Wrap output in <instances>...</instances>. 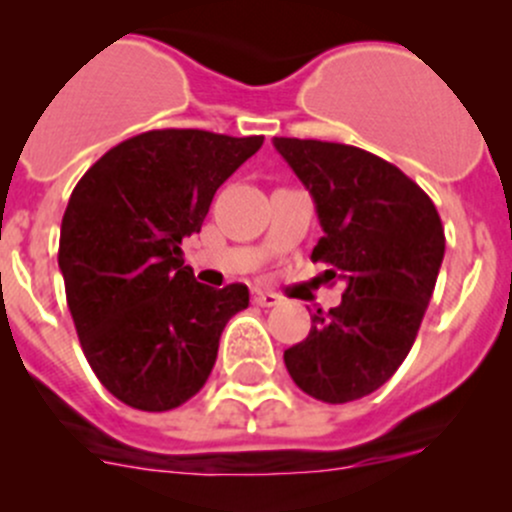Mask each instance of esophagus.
Returning <instances> with one entry per match:
<instances>
[{
	"instance_id": "esophagus-1",
	"label": "esophagus",
	"mask_w": 512,
	"mask_h": 512,
	"mask_svg": "<svg viewBox=\"0 0 512 512\" xmlns=\"http://www.w3.org/2000/svg\"><path fill=\"white\" fill-rule=\"evenodd\" d=\"M252 302L260 304V307H277L282 299H280V294H275V292H262V289H252Z\"/></svg>"
}]
</instances>
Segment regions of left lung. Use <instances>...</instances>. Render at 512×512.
<instances>
[{"mask_svg": "<svg viewBox=\"0 0 512 512\" xmlns=\"http://www.w3.org/2000/svg\"><path fill=\"white\" fill-rule=\"evenodd\" d=\"M272 143L317 205L312 260L347 285L339 307L312 314L285 366L304 394L347 404L384 386L414 347L446 235L431 198L389 160L344 143Z\"/></svg>", "mask_w": 512, "mask_h": 512, "instance_id": "1", "label": "left lung"}]
</instances>
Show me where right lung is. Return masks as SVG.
<instances>
[{"label": "right lung", "mask_w": 512, "mask_h": 512, "mask_svg": "<svg viewBox=\"0 0 512 512\" xmlns=\"http://www.w3.org/2000/svg\"><path fill=\"white\" fill-rule=\"evenodd\" d=\"M265 136L158 128L118 143L76 183L61 220L59 267L86 361L138 411L193 399L220 334L250 304L235 282H195L180 242L200 232L220 185Z\"/></svg>", "instance_id": "add662e5"}]
</instances>
